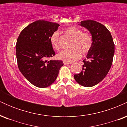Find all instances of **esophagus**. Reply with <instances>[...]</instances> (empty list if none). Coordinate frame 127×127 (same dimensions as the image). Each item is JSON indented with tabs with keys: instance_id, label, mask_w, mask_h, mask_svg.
I'll return each instance as SVG.
<instances>
[{
	"instance_id": "1",
	"label": "esophagus",
	"mask_w": 127,
	"mask_h": 127,
	"mask_svg": "<svg viewBox=\"0 0 127 127\" xmlns=\"http://www.w3.org/2000/svg\"><path fill=\"white\" fill-rule=\"evenodd\" d=\"M63 63L64 65H70L72 64V63H68V62H64Z\"/></svg>"
}]
</instances>
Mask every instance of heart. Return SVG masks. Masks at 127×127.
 <instances>
[{"label": "heart", "mask_w": 127, "mask_h": 127, "mask_svg": "<svg viewBox=\"0 0 127 127\" xmlns=\"http://www.w3.org/2000/svg\"><path fill=\"white\" fill-rule=\"evenodd\" d=\"M65 33L72 40L70 43V49L63 50L57 54V58L65 62H71L79 59L81 52L85 55L90 51L93 45V39L91 34L87 32H83L81 29L76 26H70L65 29ZM52 47L55 50L60 48L59 34L57 32L52 33L50 37Z\"/></svg>", "instance_id": "1"}]
</instances>
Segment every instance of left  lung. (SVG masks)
Returning a JSON list of instances; mask_svg holds the SVG:
<instances>
[{"instance_id": "obj_1", "label": "left lung", "mask_w": 127, "mask_h": 127, "mask_svg": "<svg viewBox=\"0 0 127 127\" xmlns=\"http://www.w3.org/2000/svg\"><path fill=\"white\" fill-rule=\"evenodd\" d=\"M79 25L90 32L93 45L83 60L82 70L74 75L81 85L91 87L101 82L108 73L113 62L115 45L108 29L101 23L92 20L81 21Z\"/></svg>"}]
</instances>
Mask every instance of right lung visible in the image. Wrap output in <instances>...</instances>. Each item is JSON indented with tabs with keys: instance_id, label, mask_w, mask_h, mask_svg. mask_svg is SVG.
I'll return each instance as SVG.
<instances>
[{
	"instance_id": "obj_1",
	"label": "right lung",
	"mask_w": 127,
	"mask_h": 127,
	"mask_svg": "<svg viewBox=\"0 0 127 127\" xmlns=\"http://www.w3.org/2000/svg\"><path fill=\"white\" fill-rule=\"evenodd\" d=\"M59 26L57 23L37 20L23 29L17 39L19 70L27 81L39 88L53 84L64 65L62 60H48L55 55L50 37Z\"/></svg>"
}]
</instances>
